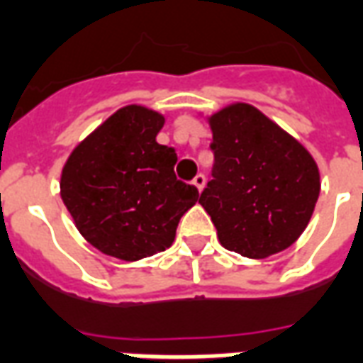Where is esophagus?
I'll return each mask as SVG.
<instances>
[{
    "mask_svg": "<svg viewBox=\"0 0 363 363\" xmlns=\"http://www.w3.org/2000/svg\"><path fill=\"white\" fill-rule=\"evenodd\" d=\"M192 184L201 192V190H203V186H206V175H203V173H198V175L194 177Z\"/></svg>",
    "mask_w": 363,
    "mask_h": 363,
    "instance_id": "34e87169",
    "label": "esophagus"
}]
</instances>
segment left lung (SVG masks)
I'll list each match as a JSON object with an SVG mask.
<instances>
[{"mask_svg":"<svg viewBox=\"0 0 363 363\" xmlns=\"http://www.w3.org/2000/svg\"><path fill=\"white\" fill-rule=\"evenodd\" d=\"M211 181L200 196L218 240L249 259L295 243L320 196V173L308 152L249 104L209 118Z\"/></svg>","mask_w":363,"mask_h":363,"instance_id":"8db88e82","label":"left lung"}]
</instances>
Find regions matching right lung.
<instances>
[{
	"mask_svg": "<svg viewBox=\"0 0 363 363\" xmlns=\"http://www.w3.org/2000/svg\"><path fill=\"white\" fill-rule=\"evenodd\" d=\"M163 121L145 106L121 108L76 146L60 177L77 230L121 261L165 251L200 200L198 188L177 179L175 148L156 143Z\"/></svg>",
	"mask_w": 363,
	"mask_h": 363,
	"instance_id": "add662e5",
	"label": "right lung"
}]
</instances>
